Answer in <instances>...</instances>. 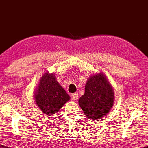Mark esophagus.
<instances>
[{"mask_svg": "<svg viewBox=\"0 0 148 148\" xmlns=\"http://www.w3.org/2000/svg\"><path fill=\"white\" fill-rule=\"evenodd\" d=\"M78 94L77 93H74V94H72L71 95V99L72 101H76L78 99Z\"/></svg>", "mask_w": 148, "mask_h": 148, "instance_id": "obj_1", "label": "esophagus"}]
</instances>
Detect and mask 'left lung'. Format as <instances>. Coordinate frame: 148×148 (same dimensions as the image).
<instances>
[{
  "instance_id": "obj_1",
  "label": "left lung",
  "mask_w": 148,
  "mask_h": 148,
  "mask_svg": "<svg viewBox=\"0 0 148 148\" xmlns=\"http://www.w3.org/2000/svg\"><path fill=\"white\" fill-rule=\"evenodd\" d=\"M115 95L107 76L102 72L92 74L85 85V92L78 104L87 117L92 120L107 116L114 105Z\"/></svg>"
}]
</instances>
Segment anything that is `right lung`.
I'll list each match as a JSON object with an SVG mask.
<instances>
[{
    "label": "right lung",
    "instance_id": "1",
    "mask_svg": "<svg viewBox=\"0 0 148 148\" xmlns=\"http://www.w3.org/2000/svg\"><path fill=\"white\" fill-rule=\"evenodd\" d=\"M53 73L45 72L39 79L34 91L35 102L45 115L57 113L70 99L65 90L56 80Z\"/></svg>",
    "mask_w": 148,
    "mask_h": 148
}]
</instances>
